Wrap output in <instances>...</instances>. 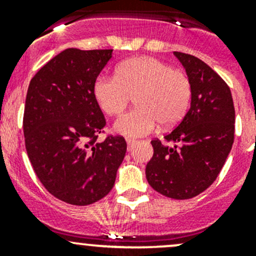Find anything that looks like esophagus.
Wrapping results in <instances>:
<instances>
[{"label": "esophagus", "mask_w": 256, "mask_h": 256, "mask_svg": "<svg viewBox=\"0 0 256 256\" xmlns=\"http://www.w3.org/2000/svg\"><path fill=\"white\" fill-rule=\"evenodd\" d=\"M126 142H128V148L130 150L131 147H132L134 144H135L136 140H134V138H126Z\"/></svg>", "instance_id": "1"}]
</instances>
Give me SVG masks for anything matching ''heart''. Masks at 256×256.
<instances>
[{"label": "heart", "instance_id": "obj_1", "mask_svg": "<svg viewBox=\"0 0 256 256\" xmlns=\"http://www.w3.org/2000/svg\"><path fill=\"white\" fill-rule=\"evenodd\" d=\"M132 95L138 106L121 116L115 128L136 138L151 132L157 122L176 125L190 106L192 84L184 72L152 56L121 62L115 76H100L94 82L95 99L110 116L120 115Z\"/></svg>", "mask_w": 256, "mask_h": 256}]
</instances>
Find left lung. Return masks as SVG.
<instances>
[{
	"label": "left lung",
	"instance_id": "obj_1",
	"mask_svg": "<svg viewBox=\"0 0 256 256\" xmlns=\"http://www.w3.org/2000/svg\"><path fill=\"white\" fill-rule=\"evenodd\" d=\"M192 84L190 108L174 130L151 141L154 156L146 178L154 190L174 200H190L218 177L234 142L233 98L226 82L208 64L174 52Z\"/></svg>",
	"mask_w": 256,
	"mask_h": 256
}]
</instances>
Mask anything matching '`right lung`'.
Masks as SVG:
<instances>
[{
	"label": "right lung",
	"mask_w": 256,
	"mask_h": 256,
	"mask_svg": "<svg viewBox=\"0 0 256 256\" xmlns=\"http://www.w3.org/2000/svg\"><path fill=\"white\" fill-rule=\"evenodd\" d=\"M112 49L68 48L37 72L30 82L23 115L28 158L50 194L73 206L104 198L126 154L122 136H106L94 96V82Z\"/></svg>",
	"instance_id": "1"
}]
</instances>
